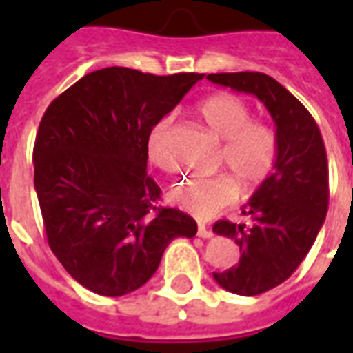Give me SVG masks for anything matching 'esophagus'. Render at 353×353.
Instances as JSON below:
<instances>
[{
  "label": "esophagus",
  "instance_id": "esophagus-1",
  "mask_svg": "<svg viewBox=\"0 0 353 353\" xmlns=\"http://www.w3.org/2000/svg\"><path fill=\"white\" fill-rule=\"evenodd\" d=\"M196 234H199L200 238H212V236H214V232H212L210 229H206V225H204V223H200V225H199V232H196Z\"/></svg>",
  "mask_w": 353,
  "mask_h": 353
}]
</instances>
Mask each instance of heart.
I'll list each match as a JSON object with an SVG mask.
<instances>
[{
	"label": "heart",
	"mask_w": 353,
	"mask_h": 353,
	"mask_svg": "<svg viewBox=\"0 0 353 353\" xmlns=\"http://www.w3.org/2000/svg\"><path fill=\"white\" fill-rule=\"evenodd\" d=\"M200 119L223 139L219 164L227 166L245 192L259 187L276 166L278 134L265 121L252 119V109L234 94H212L196 105ZM172 119L164 117L147 134L149 162L162 172H174L176 159L170 149ZM174 204L199 219H212L234 204L238 187L230 176L185 177L170 192Z\"/></svg>",
	"instance_id": "heart-1"
}]
</instances>
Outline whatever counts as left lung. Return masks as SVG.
I'll return each instance as SVG.
<instances>
[{
    "label": "left lung",
    "instance_id": "left-lung-1",
    "mask_svg": "<svg viewBox=\"0 0 353 353\" xmlns=\"http://www.w3.org/2000/svg\"><path fill=\"white\" fill-rule=\"evenodd\" d=\"M208 79L257 96L272 115L278 159L242 214L250 225L217 221L214 232L240 245V263L215 281L236 295H261L295 272L316 242L329 206V166L323 138L310 111L265 73H210Z\"/></svg>",
    "mask_w": 353,
    "mask_h": 353
}]
</instances>
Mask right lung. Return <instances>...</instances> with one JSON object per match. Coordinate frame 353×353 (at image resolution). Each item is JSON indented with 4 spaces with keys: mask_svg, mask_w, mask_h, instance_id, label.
I'll return each mask as SVG.
<instances>
[{
    "mask_svg": "<svg viewBox=\"0 0 353 353\" xmlns=\"http://www.w3.org/2000/svg\"><path fill=\"white\" fill-rule=\"evenodd\" d=\"M204 73L103 68L50 101L34 145V185L50 250L83 288L121 296L141 288L174 238L196 221L159 206L147 134Z\"/></svg>",
    "mask_w": 353,
    "mask_h": 353,
    "instance_id": "obj_1",
    "label": "right lung"
}]
</instances>
